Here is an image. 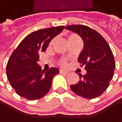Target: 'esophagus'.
I'll return each instance as SVG.
<instances>
[{
  "mask_svg": "<svg viewBox=\"0 0 122 122\" xmlns=\"http://www.w3.org/2000/svg\"><path fill=\"white\" fill-rule=\"evenodd\" d=\"M60 73H63V74H68V71H65V70H62V69H60Z\"/></svg>",
  "mask_w": 122,
  "mask_h": 122,
  "instance_id": "34e87169",
  "label": "esophagus"
}]
</instances>
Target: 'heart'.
I'll return each instance as SVG.
<instances>
[{"mask_svg":"<svg viewBox=\"0 0 122 122\" xmlns=\"http://www.w3.org/2000/svg\"><path fill=\"white\" fill-rule=\"evenodd\" d=\"M67 39H68V43L71 42V41L76 40H80L79 37L76 34H75V33H69V34H68L67 35ZM54 42V40H52L51 42V45L53 44ZM60 65H62V66H65V65H66V61H65V60L61 61H60Z\"/></svg>","mask_w":122,"mask_h":122,"instance_id":"b5f03b06","label":"heart"}]
</instances>
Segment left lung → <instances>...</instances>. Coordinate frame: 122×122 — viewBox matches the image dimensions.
I'll return each mask as SVG.
<instances>
[{
    "mask_svg": "<svg viewBox=\"0 0 122 122\" xmlns=\"http://www.w3.org/2000/svg\"><path fill=\"white\" fill-rule=\"evenodd\" d=\"M65 29L79 35L84 43L78 61L85 66L86 74H79L80 81L71 86V90L86 99L97 98L107 90L114 76L115 61L110 46L101 35L86 25H72Z\"/></svg>",
    "mask_w": 122,
    "mask_h": 122,
    "instance_id": "left-lung-1",
    "label": "left lung"
}]
</instances>
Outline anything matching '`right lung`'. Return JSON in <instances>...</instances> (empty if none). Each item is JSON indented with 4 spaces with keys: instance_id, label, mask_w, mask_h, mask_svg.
I'll list each match as a JSON object with an SVG mask.
<instances>
[{
    "instance_id": "1",
    "label": "right lung",
    "mask_w": 122,
    "mask_h": 122,
    "mask_svg": "<svg viewBox=\"0 0 122 122\" xmlns=\"http://www.w3.org/2000/svg\"><path fill=\"white\" fill-rule=\"evenodd\" d=\"M65 26L35 31L28 35L13 51L7 64L6 72L11 87L18 95L29 100L42 98L50 90L57 68L42 70L37 64L39 54L44 52L54 36Z\"/></svg>"
}]
</instances>
